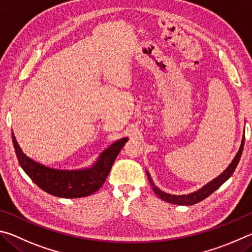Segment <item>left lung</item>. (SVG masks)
Returning <instances> with one entry per match:
<instances>
[{
  "mask_svg": "<svg viewBox=\"0 0 252 252\" xmlns=\"http://www.w3.org/2000/svg\"><path fill=\"white\" fill-rule=\"evenodd\" d=\"M244 145H245V134H244V138H242V142L240 145L239 152L237 153L236 157L233 158V160L231 161V164L228 166V168L224 170L221 175H219L217 178L214 179L213 182H210L209 184H207L206 186L199 189V190L189 193V195H170V193H166L164 191H161L160 189H158L155 186V184L153 183V180L151 178V176H149L148 171H146L149 183H151L152 187H153V190L155 191L156 195L164 201L170 202V204H175V205H180V206H191V205L197 204V202L206 199V198L210 196L214 191L217 190V189L221 186V185L226 182V180H228L231 177V175L233 174V171H235L238 162H239V160H240L242 151H244Z\"/></svg>",
  "mask_w": 252,
  "mask_h": 252,
  "instance_id": "obj_1",
  "label": "left lung"
}]
</instances>
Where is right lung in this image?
Returning <instances> with one entry per match:
<instances>
[{"mask_svg":"<svg viewBox=\"0 0 252 252\" xmlns=\"http://www.w3.org/2000/svg\"><path fill=\"white\" fill-rule=\"evenodd\" d=\"M12 140L21 167L39 188L56 197L81 198L92 195L103 186L115 159L128 138H122L110 145L91 168L83 170L48 168L24 155L14 134H12Z\"/></svg>","mask_w":252,"mask_h":252,"instance_id":"add662e5","label":"right lung"}]
</instances>
